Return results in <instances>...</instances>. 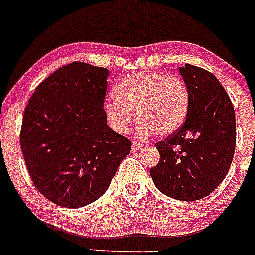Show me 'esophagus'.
Masks as SVG:
<instances>
[{"instance_id": "obj_1", "label": "esophagus", "mask_w": 255, "mask_h": 255, "mask_svg": "<svg viewBox=\"0 0 255 255\" xmlns=\"http://www.w3.org/2000/svg\"><path fill=\"white\" fill-rule=\"evenodd\" d=\"M142 147H143V144L137 143V142H133V143H132V150H133V152L142 149Z\"/></svg>"}]
</instances>
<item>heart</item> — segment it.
Masks as SVG:
<instances>
[{
  "instance_id": "b5f03b06",
  "label": "heart",
  "mask_w": 255,
  "mask_h": 255,
  "mask_svg": "<svg viewBox=\"0 0 255 255\" xmlns=\"http://www.w3.org/2000/svg\"><path fill=\"white\" fill-rule=\"evenodd\" d=\"M113 95L116 98L106 101L103 106L111 128L118 133L128 132L135 112L139 137L153 131L158 136L176 132L190 108V92L185 81L163 73L125 76L114 87Z\"/></svg>"
}]
</instances>
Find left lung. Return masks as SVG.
Here are the masks:
<instances>
[{
	"label": "left lung",
	"instance_id": "8db88e82",
	"mask_svg": "<svg viewBox=\"0 0 255 255\" xmlns=\"http://www.w3.org/2000/svg\"><path fill=\"white\" fill-rule=\"evenodd\" d=\"M190 92L182 127L155 143L159 163L150 176L161 193L179 201H198L220 185L236 146L234 106L220 81L196 65L179 68Z\"/></svg>",
	"mask_w": 255,
	"mask_h": 255
}]
</instances>
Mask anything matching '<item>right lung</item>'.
I'll return each mask as SVG.
<instances>
[{
	"instance_id": "right-lung-1",
	"label": "right lung",
	"mask_w": 255,
	"mask_h": 255,
	"mask_svg": "<svg viewBox=\"0 0 255 255\" xmlns=\"http://www.w3.org/2000/svg\"><path fill=\"white\" fill-rule=\"evenodd\" d=\"M106 68L73 62L36 87L24 111L20 147L32 183L54 204L81 208L111 185L131 142L107 125Z\"/></svg>"
}]
</instances>
